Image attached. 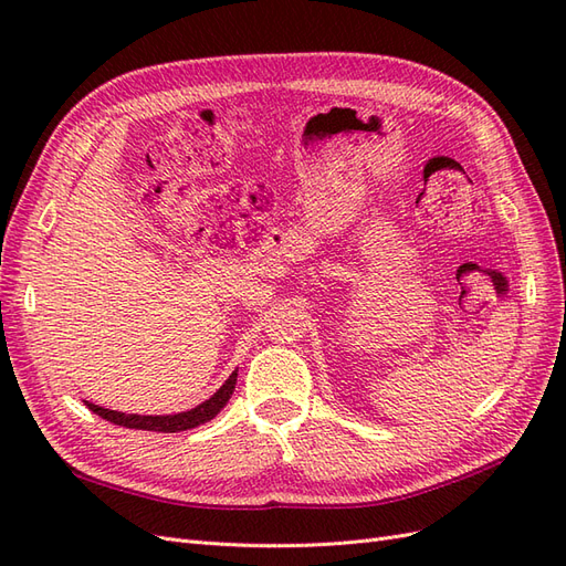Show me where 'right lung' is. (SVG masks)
Listing matches in <instances>:
<instances>
[{"label":"right lung","mask_w":566,"mask_h":566,"mask_svg":"<svg viewBox=\"0 0 566 566\" xmlns=\"http://www.w3.org/2000/svg\"><path fill=\"white\" fill-rule=\"evenodd\" d=\"M235 378L238 373H231L229 380L221 385L208 401H202L200 406L191 408V410H184V413L177 416H129V413H117V410L111 408H101L87 401V406L94 410L96 416L106 418L115 424H123V427H132V430H148V432H184V430H191V427H198L202 422L212 420L221 408L227 406V401L231 399V394L235 389Z\"/></svg>","instance_id":"1"}]
</instances>
